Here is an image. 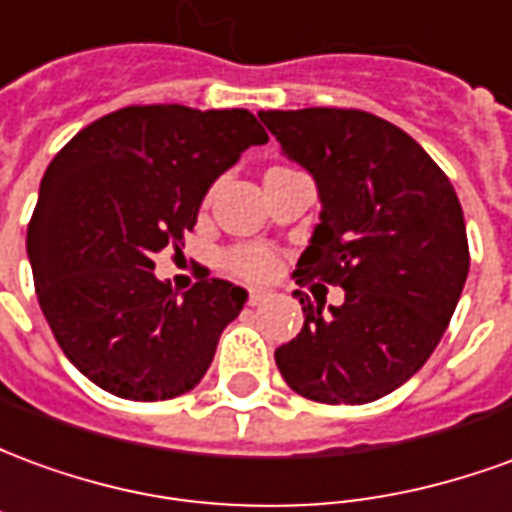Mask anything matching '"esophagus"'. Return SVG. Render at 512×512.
<instances>
[{
	"mask_svg": "<svg viewBox=\"0 0 512 512\" xmlns=\"http://www.w3.org/2000/svg\"><path fill=\"white\" fill-rule=\"evenodd\" d=\"M263 301H268L266 290H260V288L249 290V296H246V304H249V307H257V304H263Z\"/></svg>",
	"mask_w": 512,
	"mask_h": 512,
	"instance_id": "esophagus-1",
	"label": "esophagus"
}]
</instances>
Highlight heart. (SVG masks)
Here are the masks:
<instances>
[{
	"label": "heart",
	"mask_w": 512,
	"mask_h": 512,
	"mask_svg": "<svg viewBox=\"0 0 512 512\" xmlns=\"http://www.w3.org/2000/svg\"><path fill=\"white\" fill-rule=\"evenodd\" d=\"M227 271H233L244 279H268L277 271L279 257L271 246L263 244H241L227 249L222 257Z\"/></svg>",
	"instance_id": "b5f03b06"
}]
</instances>
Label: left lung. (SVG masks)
<instances>
[{"mask_svg":"<svg viewBox=\"0 0 512 512\" xmlns=\"http://www.w3.org/2000/svg\"><path fill=\"white\" fill-rule=\"evenodd\" d=\"M282 150L318 183L323 211L296 266L340 285V307L296 290L304 326L274 351L293 392L315 403H373L428 362L469 274L450 178L392 123L362 109L260 112Z\"/></svg>","mask_w":512,"mask_h":512,"instance_id":"obj_1","label":"left lung"}]
</instances>
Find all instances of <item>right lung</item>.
<instances>
[{"label": "right lung", "mask_w": 512, "mask_h": 512, "mask_svg": "<svg viewBox=\"0 0 512 512\" xmlns=\"http://www.w3.org/2000/svg\"><path fill=\"white\" fill-rule=\"evenodd\" d=\"M266 142L246 109L126 106L51 158L27 255L54 340L93 384L126 400L200 384L246 290L205 271L178 299L153 257L183 244L213 180Z\"/></svg>", "instance_id": "add662e5"}]
</instances>
